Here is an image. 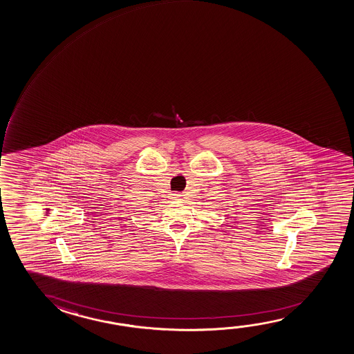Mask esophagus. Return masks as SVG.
<instances>
[{"mask_svg":"<svg viewBox=\"0 0 354 354\" xmlns=\"http://www.w3.org/2000/svg\"><path fill=\"white\" fill-rule=\"evenodd\" d=\"M173 196H174V197H173V198H180L179 194H173Z\"/></svg>","mask_w":354,"mask_h":354,"instance_id":"34e87169","label":"esophagus"}]
</instances>
